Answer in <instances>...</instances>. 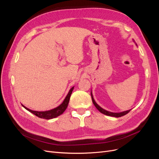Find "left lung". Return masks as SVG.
I'll return each mask as SVG.
<instances>
[{"instance_id": "left-lung-1", "label": "left lung", "mask_w": 159, "mask_h": 159, "mask_svg": "<svg viewBox=\"0 0 159 159\" xmlns=\"http://www.w3.org/2000/svg\"><path fill=\"white\" fill-rule=\"evenodd\" d=\"M134 41V40H133ZM137 45V44H136ZM91 99H92V102H93V105L95 106V107L97 108L99 111H100L102 113L104 114V115H108V116H111V117H122L123 116V115L127 114L130 111H131V109H129V110H127V111H122V112H120V113H113V112H111V111H108L105 110L104 109H103L102 107H101L99 105L95 102V101L94 100V98H93V94L92 93H91Z\"/></svg>"}]
</instances>
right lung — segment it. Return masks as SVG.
Segmentation results:
<instances>
[{
	"label": "right lung",
	"instance_id": "right-lung-1",
	"mask_svg": "<svg viewBox=\"0 0 159 159\" xmlns=\"http://www.w3.org/2000/svg\"><path fill=\"white\" fill-rule=\"evenodd\" d=\"M74 87H72L68 93V95H66V97L65 98L64 100L63 101V102H62L59 106H57V107L54 108V109H52L48 111H33L31 110L30 109L27 108L26 107H25V105H22V107H25L26 110H28V111H30V113H33L34 115H35L36 116L42 118V119H54L56 118L57 117L60 116V115H61L63 113L65 110L66 109V108L68 107V105L70 102V96L71 94L72 93V91H73Z\"/></svg>",
	"mask_w": 159,
	"mask_h": 159
}]
</instances>
